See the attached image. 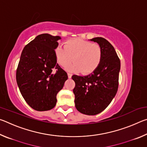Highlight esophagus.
Segmentation results:
<instances>
[{
    "instance_id": "esophagus-1",
    "label": "esophagus",
    "mask_w": 147,
    "mask_h": 147,
    "mask_svg": "<svg viewBox=\"0 0 147 147\" xmlns=\"http://www.w3.org/2000/svg\"><path fill=\"white\" fill-rule=\"evenodd\" d=\"M67 75H68V78H71V77H72V74H71V73H67Z\"/></svg>"
}]
</instances>
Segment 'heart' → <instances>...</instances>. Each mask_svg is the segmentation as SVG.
<instances>
[{
  "label": "heart",
  "instance_id": "b5f03b06",
  "mask_svg": "<svg viewBox=\"0 0 147 147\" xmlns=\"http://www.w3.org/2000/svg\"><path fill=\"white\" fill-rule=\"evenodd\" d=\"M55 56L57 62L62 67L67 65L73 59L74 63L67 67L69 71L91 74L100 65L102 51L98 44L76 38L67 41L64 47H57Z\"/></svg>",
  "mask_w": 147,
  "mask_h": 147
}]
</instances>
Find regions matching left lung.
I'll return each instance as SVG.
<instances>
[{"label": "left lung", "instance_id": "8db88e82", "mask_svg": "<svg viewBox=\"0 0 147 147\" xmlns=\"http://www.w3.org/2000/svg\"><path fill=\"white\" fill-rule=\"evenodd\" d=\"M102 51L99 66L88 76H72L75 82L73 93L77 110L88 115H94L104 111L117 92L121 62L114 47L106 39L94 38Z\"/></svg>", "mask_w": 147, "mask_h": 147}]
</instances>
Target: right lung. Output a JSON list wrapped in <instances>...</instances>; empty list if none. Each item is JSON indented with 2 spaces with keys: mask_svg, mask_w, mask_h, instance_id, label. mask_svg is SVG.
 I'll return each mask as SVG.
<instances>
[{
  "mask_svg": "<svg viewBox=\"0 0 147 147\" xmlns=\"http://www.w3.org/2000/svg\"><path fill=\"white\" fill-rule=\"evenodd\" d=\"M60 39L49 34H40L22 51L16 80L23 97L35 110L43 111L54 108L57 94L68 78L55 56Z\"/></svg>",
  "mask_w": 147,
  "mask_h": 147,
  "instance_id": "add662e5",
  "label": "right lung"
}]
</instances>
